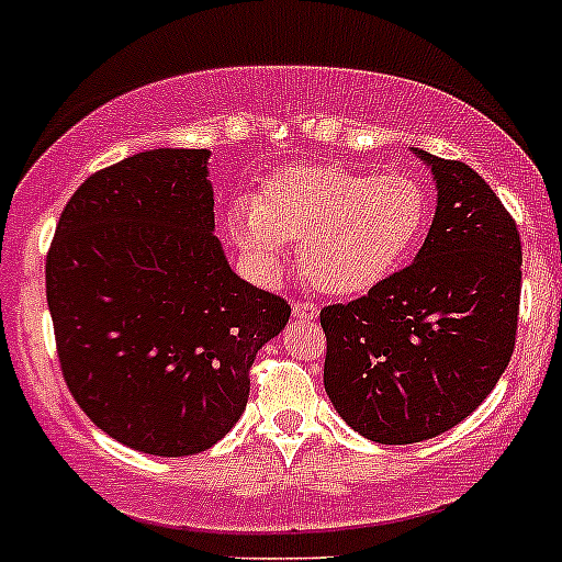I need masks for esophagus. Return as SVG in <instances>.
<instances>
[{
	"mask_svg": "<svg viewBox=\"0 0 562 562\" xmlns=\"http://www.w3.org/2000/svg\"><path fill=\"white\" fill-rule=\"evenodd\" d=\"M292 313L297 318H305V322H316V318H318V305L311 303V300H297V303L292 305Z\"/></svg>",
	"mask_w": 562,
	"mask_h": 562,
	"instance_id": "esophagus-1",
	"label": "esophagus"
}]
</instances>
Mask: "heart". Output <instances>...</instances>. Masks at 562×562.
<instances>
[{
	"mask_svg": "<svg viewBox=\"0 0 562 562\" xmlns=\"http://www.w3.org/2000/svg\"><path fill=\"white\" fill-rule=\"evenodd\" d=\"M426 220L428 198L413 177L311 166L270 179L255 203L233 206L227 225L262 276L279 273L289 240H300L307 279L324 292L353 297L402 268Z\"/></svg>",
	"mask_w": 562,
	"mask_h": 562,
	"instance_id": "b5f03b06",
	"label": "heart"
}]
</instances>
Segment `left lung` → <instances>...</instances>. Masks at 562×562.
Wrapping results in <instances>:
<instances>
[{"mask_svg": "<svg viewBox=\"0 0 562 562\" xmlns=\"http://www.w3.org/2000/svg\"><path fill=\"white\" fill-rule=\"evenodd\" d=\"M437 214L413 265L322 311L324 389L380 445L437 437L472 415L515 351L522 246L491 184L461 160L415 149Z\"/></svg>", "mask_w": 562, "mask_h": 562, "instance_id": "obj_1", "label": "left lung"}]
</instances>
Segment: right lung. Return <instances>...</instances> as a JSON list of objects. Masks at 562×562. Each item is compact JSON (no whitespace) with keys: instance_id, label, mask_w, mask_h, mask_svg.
<instances>
[{"instance_id":"right-lung-1","label":"right lung","mask_w":562,"mask_h":562,"mask_svg":"<svg viewBox=\"0 0 562 562\" xmlns=\"http://www.w3.org/2000/svg\"><path fill=\"white\" fill-rule=\"evenodd\" d=\"M209 149H149L101 168L58 220L47 307L71 396L149 456L209 450L249 400V370L292 307L227 265Z\"/></svg>"}]
</instances>
